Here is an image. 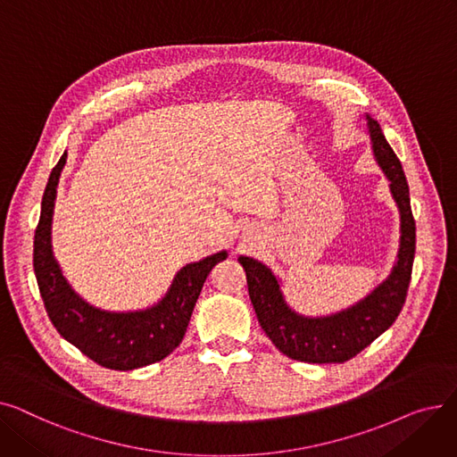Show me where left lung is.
Instances as JSON below:
<instances>
[{
  "label": "left lung",
  "instance_id": "left-lung-1",
  "mask_svg": "<svg viewBox=\"0 0 457 457\" xmlns=\"http://www.w3.org/2000/svg\"><path fill=\"white\" fill-rule=\"evenodd\" d=\"M374 157L389 179L391 195L400 211V248L386 281L352 307L328 317H305L287 305L281 283L269 267L241 255L248 295L257 320L274 346L303 363H345L389 329L403 307L415 257V220L402 164L379 124L367 114Z\"/></svg>",
  "mask_w": 457,
  "mask_h": 457
}]
</instances>
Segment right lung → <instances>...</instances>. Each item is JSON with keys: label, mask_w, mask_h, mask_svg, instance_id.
<instances>
[{"label": "right lung", "mask_w": 457, "mask_h": 457, "mask_svg": "<svg viewBox=\"0 0 457 457\" xmlns=\"http://www.w3.org/2000/svg\"><path fill=\"white\" fill-rule=\"evenodd\" d=\"M66 157L64 152L47 179L35 231L33 267L47 317L62 339L105 369L133 370L157 363L183 341L205 278L216 262L228 257V252L188 262L152 307L116 313L90 305L71 289L52 250L57 185Z\"/></svg>", "instance_id": "obj_1"}]
</instances>
